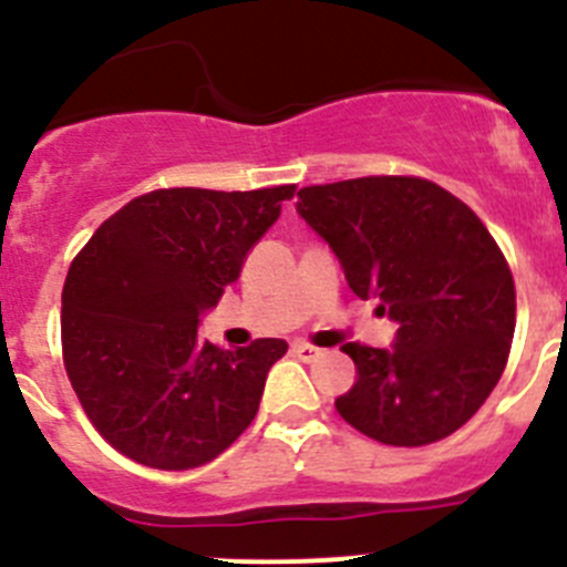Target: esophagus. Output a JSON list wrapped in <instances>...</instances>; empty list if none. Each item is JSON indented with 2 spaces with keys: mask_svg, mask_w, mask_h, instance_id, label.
I'll use <instances>...</instances> for the list:
<instances>
[{
  "mask_svg": "<svg viewBox=\"0 0 567 567\" xmlns=\"http://www.w3.org/2000/svg\"><path fill=\"white\" fill-rule=\"evenodd\" d=\"M292 353L298 355V359H303V361H315V359H320L322 350L315 348V344H309V342H295Z\"/></svg>",
  "mask_w": 567,
  "mask_h": 567,
  "instance_id": "obj_1",
  "label": "esophagus"
}]
</instances>
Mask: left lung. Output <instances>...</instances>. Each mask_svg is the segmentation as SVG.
Segmentation results:
<instances>
[{
  "mask_svg": "<svg viewBox=\"0 0 567 567\" xmlns=\"http://www.w3.org/2000/svg\"><path fill=\"white\" fill-rule=\"evenodd\" d=\"M298 214L331 245L348 287L379 298L395 348L344 344L355 384L337 398L370 440L417 449L482 409L506 368L515 280L482 219L436 183L373 175L306 186Z\"/></svg>",
  "mask_w": 567,
  "mask_h": 567,
  "instance_id": "left-lung-1",
  "label": "left lung"
}]
</instances>
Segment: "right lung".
I'll return each instance as SVG.
<instances>
[{"label":"right lung","mask_w":567,"mask_h":567,"mask_svg":"<svg viewBox=\"0 0 567 567\" xmlns=\"http://www.w3.org/2000/svg\"><path fill=\"white\" fill-rule=\"evenodd\" d=\"M295 186L155 188L94 230L63 284V364L85 417L118 454L158 471L217 460L252 423L289 344L197 342L199 315L239 278L247 250Z\"/></svg>","instance_id":"obj_1"}]
</instances>
